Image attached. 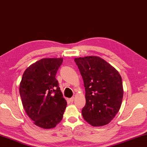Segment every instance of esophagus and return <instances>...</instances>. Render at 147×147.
Masks as SVG:
<instances>
[{
    "label": "esophagus",
    "mask_w": 147,
    "mask_h": 147,
    "mask_svg": "<svg viewBox=\"0 0 147 147\" xmlns=\"http://www.w3.org/2000/svg\"><path fill=\"white\" fill-rule=\"evenodd\" d=\"M69 100H70L71 102H73V101H74V97H71V98H69Z\"/></svg>",
    "instance_id": "1"
}]
</instances>
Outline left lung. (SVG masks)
<instances>
[{
    "label": "left lung",
    "mask_w": 147,
    "mask_h": 147,
    "mask_svg": "<svg viewBox=\"0 0 147 147\" xmlns=\"http://www.w3.org/2000/svg\"><path fill=\"white\" fill-rule=\"evenodd\" d=\"M86 90L83 117L93 126L108 124L121 108L123 97L122 78L116 69L97 56L74 59Z\"/></svg>",
    "instance_id": "8db88e82"
}]
</instances>
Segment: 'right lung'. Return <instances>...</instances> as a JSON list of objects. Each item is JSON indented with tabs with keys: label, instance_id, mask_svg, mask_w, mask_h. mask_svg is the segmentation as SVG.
<instances>
[{
	"label": "right lung",
	"instance_id": "obj_1",
	"mask_svg": "<svg viewBox=\"0 0 147 147\" xmlns=\"http://www.w3.org/2000/svg\"><path fill=\"white\" fill-rule=\"evenodd\" d=\"M62 58H44L24 72L19 93L26 113L36 125L52 128L62 120L67 102L56 74Z\"/></svg>",
	"mask_w": 147,
	"mask_h": 147
}]
</instances>
